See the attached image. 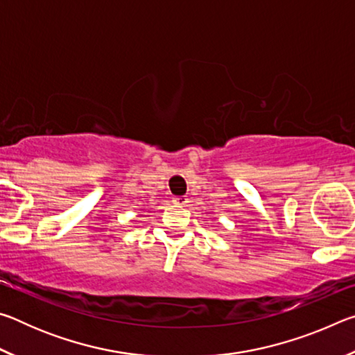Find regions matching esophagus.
Here are the masks:
<instances>
[{"instance_id":"1","label":"esophagus","mask_w":355,"mask_h":355,"mask_svg":"<svg viewBox=\"0 0 355 355\" xmlns=\"http://www.w3.org/2000/svg\"><path fill=\"white\" fill-rule=\"evenodd\" d=\"M172 202L175 203V205L183 207V205H186V203L189 202V199H188V197H186V196H178V197H173Z\"/></svg>"}]
</instances>
